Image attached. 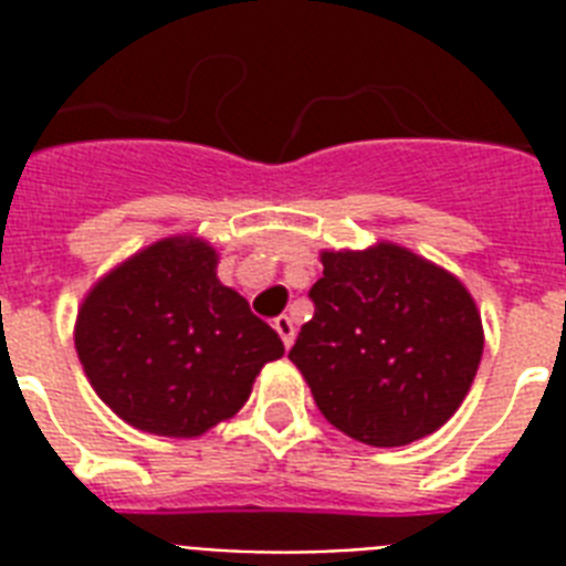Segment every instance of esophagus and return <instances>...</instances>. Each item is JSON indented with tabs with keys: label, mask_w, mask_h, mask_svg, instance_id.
Segmentation results:
<instances>
[{
	"label": "esophagus",
	"mask_w": 566,
	"mask_h": 566,
	"mask_svg": "<svg viewBox=\"0 0 566 566\" xmlns=\"http://www.w3.org/2000/svg\"><path fill=\"white\" fill-rule=\"evenodd\" d=\"M273 326H275V332H279V337H282V340H284V346L291 349L293 337H296V326H293V319L287 317V314H282V317L275 319Z\"/></svg>",
	"instance_id": "obj_1"
}]
</instances>
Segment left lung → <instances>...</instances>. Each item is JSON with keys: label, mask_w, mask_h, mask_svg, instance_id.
I'll list each match as a JSON object with an SVG mask.
<instances>
[{"label": "left lung", "mask_w": 566, "mask_h": 566, "mask_svg": "<svg viewBox=\"0 0 566 566\" xmlns=\"http://www.w3.org/2000/svg\"><path fill=\"white\" fill-rule=\"evenodd\" d=\"M314 317L291 349L335 429L367 447L438 431L470 394L484 349L464 282L411 249H323Z\"/></svg>", "instance_id": "1"}]
</instances>
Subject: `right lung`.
<instances>
[{
    "mask_svg": "<svg viewBox=\"0 0 566 566\" xmlns=\"http://www.w3.org/2000/svg\"><path fill=\"white\" fill-rule=\"evenodd\" d=\"M205 238L172 234L119 261L75 317L84 376L119 420L161 438H199L247 405L282 337L217 279Z\"/></svg>",
    "mask_w": 566,
    "mask_h": 566,
    "instance_id": "1",
    "label": "right lung"
}]
</instances>
